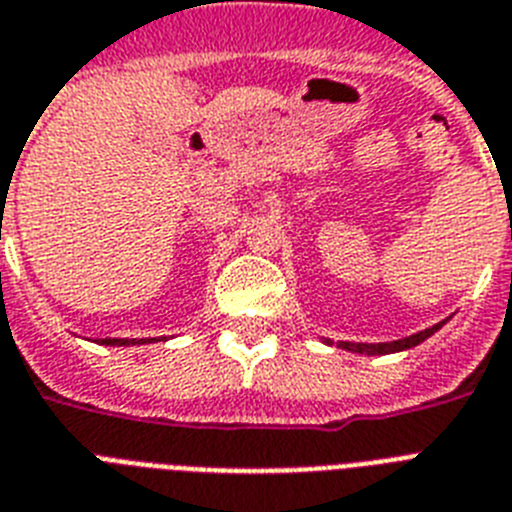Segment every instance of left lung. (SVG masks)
Listing matches in <instances>:
<instances>
[{
	"label": "left lung",
	"instance_id": "left-lung-1",
	"mask_svg": "<svg viewBox=\"0 0 512 512\" xmlns=\"http://www.w3.org/2000/svg\"><path fill=\"white\" fill-rule=\"evenodd\" d=\"M444 326L442 323H436V326L426 328V331H418L413 336H405V339H397V342H378V344H363V342H336V347H342V350H350V352H360V355H392V352H402V350H410L415 344L426 342L431 334H436L439 328ZM326 344H334L331 339H323Z\"/></svg>",
	"mask_w": 512,
	"mask_h": 512
}]
</instances>
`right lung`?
<instances>
[{
    "mask_svg": "<svg viewBox=\"0 0 512 512\" xmlns=\"http://www.w3.org/2000/svg\"><path fill=\"white\" fill-rule=\"evenodd\" d=\"M155 342V339H102L99 344H107V347H131V344H144Z\"/></svg>",
    "mask_w": 512,
    "mask_h": 512,
    "instance_id": "obj_1",
    "label": "right lung"
}]
</instances>
